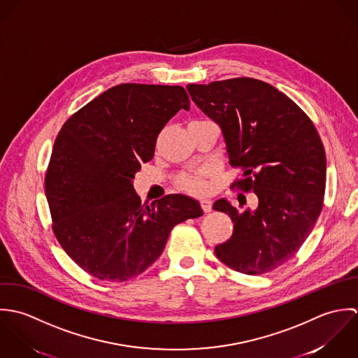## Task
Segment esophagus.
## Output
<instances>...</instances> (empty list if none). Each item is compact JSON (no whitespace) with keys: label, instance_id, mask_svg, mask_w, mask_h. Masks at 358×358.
I'll return each instance as SVG.
<instances>
[{"label":"esophagus","instance_id":"1","mask_svg":"<svg viewBox=\"0 0 358 358\" xmlns=\"http://www.w3.org/2000/svg\"><path fill=\"white\" fill-rule=\"evenodd\" d=\"M199 205H201V208H202V210H203L205 213H209V212H212V206H213V202H212L210 199H201V201H199Z\"/></svg>","mask_w":358,"mask_h":358}]
</instances>
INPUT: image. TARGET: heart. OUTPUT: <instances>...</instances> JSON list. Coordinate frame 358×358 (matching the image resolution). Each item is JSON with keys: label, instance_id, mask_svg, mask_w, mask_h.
<instances>
[{"label": "heart", "instance_id": "1", "mask_svg": "<svg viewBox=\"0 0 358 358\" xmlns=\"http://www.w3.org/2000/svg\"><path fill=\"white\" fill-rule=\"evenodd\" d=\"M208 170L206 169H198L194 171H188L181 174L177 178V185L194 195H202L209 191V185L206 182Z\"/></svg>", "mask_w": 358, "mask_h": 358}]
</instances>
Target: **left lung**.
Here are the masks:
<instances>
[{"label": "left lung", "mask_w": 358, "mask_h": 358, "mask_svg": "<svg viewBox=\"0 0 358 358\" xmlns=\"http://www.w3.org/2000/svg\"><path fill=\"white\" fill-rule=\"evenodd\" d=\"M187 90L221 127L229 164L243 171L231 188L259 199L255 212L215 202L213 209L234 222L215 256L242 274L274 271L299 252L324 206L327 156L318 131L289 96L257 78L188 84Z\"/></svg>", "instance_id": "left-lung-1"}]
</instances>
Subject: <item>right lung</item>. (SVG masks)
<instances>
[{
  "mask_svg": "<svg viewBox=\"0 0 358 358\" xmlns=\"http://www.w3.org/2000/svg\"><path fill=\"white\" fill-rule=\"evenodd\" d=\"M189 109L180 85L109 88L62 126L45 173L52 231L73 262L102 281L138 277L162 255L171 229L203 215L185 195L141 205L133 180L153 157L157 136Z\"/></svg>",
  "mask_w": 358,
  "mask_h": 358,
  "instance_id": "obj_1",
  "label": "right lung"
}]
</instances>
